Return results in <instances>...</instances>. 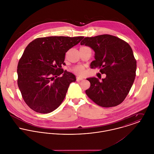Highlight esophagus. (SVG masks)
Returning a JSON list of instances; mask_svg holds the SVG:
<instances>
[{
    "label": "esophagus",
    "mask_w": 154,
    "mask_h": 154,
    "mask_svg": "<svg viewBox=\"0 0 154 154\" xmlns=\"http://www.w3.org/2000/svg\"><path fill=\"white\" fill-rule=\"evenodd\" d=\"M83 79H84V78H83L82 77H81V76H77V77H76V81H82V80H83Z\"/></svg>",
    "instance_id": "esophagus-1"
}]
</instances>
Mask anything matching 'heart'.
Returning a JSON list of instances; mask_svg holds the SVG:
<instances>
[{"label":"heart","mask_w":154,"mask_h":154,"mask_svg":"<svg viewBox=\"0 0 154 154\" xmlns=\"http://www.w3.org/2000/svg\"><path fill=\"white\" fill-rule=\"evenodd\" d=\"M73 70L75 73H76L78 74H81L83 72V68L81 66H78V67H76L75 68H74Z\"/></svg>","instance_id":"heart-1"}]
</instances>
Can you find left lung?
Returning a JSON list of instances; mask_svg holds the SVG:
<instances>
[{"instance_id": "left-lung-1", "label": "left lung", "mask_w": 154, "mask_h": 154, "mask_svg": "<svg viewBox=\"0 0 154 154\" xmlns=\"http://www.w3.org/2000/svg\"><path fill=\"white\" fill-rule=\"evenodd\" d=\"M81 45L95 51L91 68H100L106 77L100 82L89 78L91 87L85 92L97 105L111 107L121 104L129 94L136 76V60L131 47L123 40L109 34L85 37Z\"/></svg>"}]
</instances>
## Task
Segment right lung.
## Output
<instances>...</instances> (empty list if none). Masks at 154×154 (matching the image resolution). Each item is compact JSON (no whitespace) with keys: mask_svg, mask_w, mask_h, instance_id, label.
Wrapping results in <instances>:
<instances>
[{"mask_svg":"<svg viewBox=\"0 0 154 154\" xmlns=\"http://www.w3.org/2000/svg\"><path fill=\"white\" fill-rule=\"evenodd\" d=\"M84 38L42 37L26 46L17 67L18 85L30 109L49 113L62 104L70 84L76 81L75 75L61 69L65 64V53ZM60 74L62 77H53Z\"/></svg>","mask_w":154,"mask_h":154,"instance_id":"right-lung-1","label":"right lung"}]
</instances>
